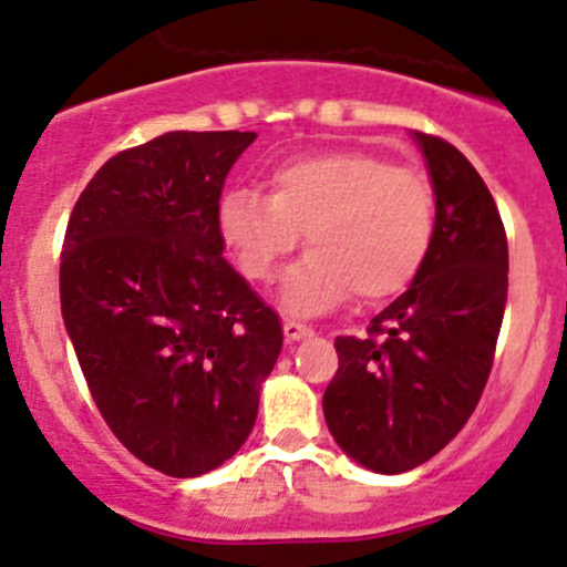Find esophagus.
I'll list each match as a JSON object with an SVG mask.
<instances>
[{
  "mask_svg": "<svg viewBox=\"0 0 567 567\" xmlns=\"http://www.w3.org/2000/svg\"><path fill=\"white\" fill-rule=\"evenodd\" d=\"M311 328L303 326V322H295V320H284V337L289 339V342H295V339H303L309 337Z\"/></svg>",
  "mask_w": 567,
  "mask_h": 567,
  "instance_id": "esophagus-1",
  "label": "esophagus"
}]
</instances>
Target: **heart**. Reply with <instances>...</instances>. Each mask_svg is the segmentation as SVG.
Wrapping results in <instances>:
<instances>
[{
    "label": "heart",
    "instance_id": "obj_1",
    "mask_svg": "<svg viewBox=\"0 0 567 567\" xmlns=\"http://www.w3.org/2000/svg\"><path fill=\"white\" fill-rule=\"evenodd\" d=\"M434 186L417 166L370 150H328L269 175V194L234 188L219 234L252 284H269L306 234L309 256L289 272L284 300L320 315L350 295L381 303L412 284L434 236Z\"/></svg>",
    "mask_w": 567,
    "mask_h": 567
}]
</instances>
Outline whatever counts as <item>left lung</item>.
Instances as JSON below:
<instances>
[{
  "label": "left lung",
  "instance_id": "left-lung-1",
  "mask_svg": "<svg viewBox=\"0 0 567 567\" xmlns=\"http://www.w3.org/2000/svg\"><path fill=\"white\" fill-rule=\"evenodd\" d=\"M436 197L431 247L412 287L337 337L322 412L339 449L375 473H406L462 431L489 379L509 287L498 206L471 161L417 133Z\"/></svg>",
  "mask_w": 567,
  "mask_h": 567
}]
</instances>
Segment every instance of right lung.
<instances>
[{
	"label": "right lung",
	"mask_w": 567,
	"mask_h": 567,
	"mask_svg": "<svg viewBox=\"0 0 567 567\" xmlns=\"http://www.w3.org/2000/svg\"><path fill=\"white\" fill-rule=\"evenodd\" d=\"M256 133H164L100 166L74 203L61 311L102 420L136 460L203 476L241 449L284 344L223 258L219 197Z\"/></svg>",
	"instance_id": "add662e5"
}]
</instances>
